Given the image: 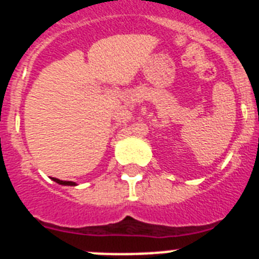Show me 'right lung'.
Here are the masks:
<instances>
[{
    "instance_id": "right-lung-1",
    "label": "right lung",
    "mask_w": 259,
    "mask_h": 259,
    "mask_svg": "<svg viewBox=\"0 0 259 259\" xmlns=\"http://www.w3.org/2000/svg\"><path fill=\"white\" fill-rule=\"evenodd\" d=\"M53 180H54L56 183H58V184H61V185H72V187L77 185L75 182H63V180H59V179H57V178H53Z\"/></svg>"
}]
</instances>
